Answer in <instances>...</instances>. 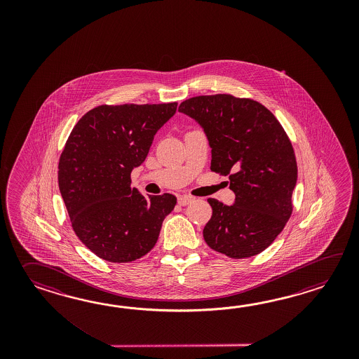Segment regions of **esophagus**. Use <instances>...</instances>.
<instances>
[{
	"instance_id": "obj_1",
	"label": "esophagus",
	"mask_w": 359,
	"mask_h": 359,
	"mask_svg": "<svg viewBox=\"0 0 359 359\" xmlns=\"http://www.w3.org/2000/svg\"><path fill=\"white\" fill-rule=\"evenodd\" d=\"M191 201H194V198L192 196H187V195H183V196L178 198V204L180 205H189Z\"/></svg>"
}]
</instances>
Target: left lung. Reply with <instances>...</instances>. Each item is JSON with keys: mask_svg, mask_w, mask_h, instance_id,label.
Segmentation results:
<instances>
[{"mask_svg": "<svg viewBox=\"0 0 359 359\" xmlns=\"http://www.w3.org/2000/svg\"><path fill=\"white\" fill-rule=\"evenodd\" d=\"M178 111L203 127L212 147L210 169L229 176L235 203L208 198L213 209L206 244L241 259L266 250L292 213L298 165L290 140L267 107L219 93L183 101Z\"/></svg>", "mask_w": 359, "mask_h": 359, "instance_id": "1", "label": "left lung"}]
</instances>
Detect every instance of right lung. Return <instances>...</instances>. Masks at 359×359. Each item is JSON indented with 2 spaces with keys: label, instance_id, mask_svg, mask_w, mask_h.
<instances>
[{
  "label": "right lung",
  "instance_id": "right-lung-1",
  "mask_svg": "<svg viewBox=\"0 0 359 359\" xmlns=\"http://www.w3.org/2000/svg\"><path fill=\"white\" fill-rule=\"evenodd\" d=\"M177 102L100 105L78 121L59 161V189L78 238L101 259L128 263L153 249L176 205L172 194L145 198L130 187L154 136Z\"/></svg>",
  "mask_w": 359,
  "mask_h": 359
}]
</instances>
